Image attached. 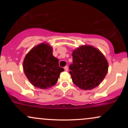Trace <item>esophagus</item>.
<instances>
[{"mask_svg": "<svg viewBox=\"0 0 128 128\" xmlns=\"http://www.w3.org/2000/svg\"><path fill=\"white\" fill-rule=\"evenodd\" d=\"M64 70H65V71H68V68L67 66H66V67H64Z\"/></svg>", "mask_w": 128, "mask_h": 128, "instance_id": "1", "label": "esophagus"}]
</instances>
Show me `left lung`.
<instances>
[{"mask_svg": "<svg viewBox=\"0 0 128 128\" xmlns=\"http://www.w3.org/2000/svg\"><path fill=\"white\" fill-rule=\"evenodd\" d=\"M73 64L69 67L73 82L84 90L99 86L106 76L108 62L99 49L82 45L72 53Z\"/></svg>", "mask_w": 128, "mask_h": 128, "instance_id": "obj_1", "label": "left lung"}]
</instances>
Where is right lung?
<instances>
[{
	"label": "right lung",
	"instance_id": "right-lung-1",
	"mask_svg": "<svg viewBox=\"0 0 128 128\" xmlns=\"http://www.w3.org/2000/svg\"><path fill=\"white\" fill-rule=\"evenodd\" d=\"M52 47L42 42L34 47L26 54L23 62L24 74L32 86L48 89L55 86L64 68L59 66V60L54 56Z\"/></svg>",
	"mask_w": 128,
	"mask_h": 128
}]
</instances>
